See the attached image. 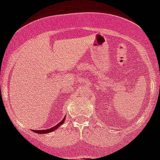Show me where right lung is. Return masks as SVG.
Here are the masks:
<instances>
[{"label": "right lung", "instance_id": "add662e5", "mask_svg": "<svg viewBox=\"0 0 160 160\" xmlns=\"http://www.w3.org/2000/svg\"><path fill=\"white\" fill-rule=\"evenodd\" d=\"M64 121H65V118H64V119H63L62 120H61V121L59 123V124H57L56 125H55V126L52 127V128H51V129H43V130H34L33 129L32 131L35 132V133H36V134H46V133H50V132H52V131H54L55 129H58V128H59V127H60V125L63 124V123H64Z\"/></svg>", "mask_w": 160, "mask_h": 160}]
</instances>
